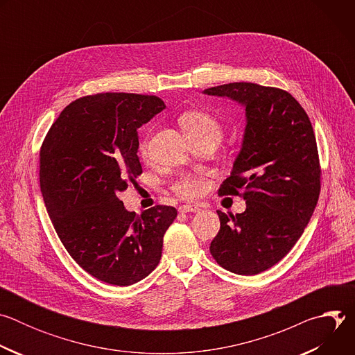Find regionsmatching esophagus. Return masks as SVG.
I'll use <instances>...</instances> for the list:
<instances>
[{
    "instance_id": "obj_1",
    "label": "esophagus",
    "mask_w": 355,
    "mask_h": 355,
    "mask_svg": "<svg viewBox=\"0 0 355 355\" xmlns=\"http://www.w3.org/2000/svg\"><path fill=\"white\" fill-rule=\"evenodd\" d=\"M178 211H180L181 214H187V212H198V211H199V207H196V205H181V207L178 208Z\"/></svg>"
}]
</instances>
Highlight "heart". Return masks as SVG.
<instances>
[{
	"instance_id": "obj_1",
	"label": "heart",
	"mask_w": 355,
	"mask_h": 355,
	"mask_svg": "<svg viewBox=\"0 0 355 355\" xmlns=\"http://www.w3.org/2000/svg\"><path fill=\"white\" fill-rule=\"evenodd\" d=\"M181 125L189 139L208 137V139H212L214 141H218L223 133L220 121L215 115L204 111L187 112L185 115L181 116ZM139 150H140V155L144 157L150 155L148 139H143L140 141ZM173 188L180 198L189 199L202 192V189H204V181L191 175H184L175 181Z\"/></svg>"
}]
</instances>
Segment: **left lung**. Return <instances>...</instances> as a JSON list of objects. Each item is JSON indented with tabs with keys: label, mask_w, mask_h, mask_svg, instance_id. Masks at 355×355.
I'll list each match as a JSON object with an SVG mask.
<instances>
[{
	"label": "left lung",
	"mask_w": 355,
	"mask_h": 355,
	"mask_svg": "<svg viewBox=\"0 0 355 355\" xmlns=\"http://www.w3.org/2000/svg\"><path fill=\"white\" fill-rule=\"evenodd\" d=\"M204 94L227 96L245 110L241 148L219 188L220 195H240L245 211H218L220 230L211 254L230 272L256 275L288 254L316 208L320 166L313 128L297 101L279 88L230 83Z\"/></svg>",
	"instance_id": "left-lung-1"
}]
</instances>
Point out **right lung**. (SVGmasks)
Segmentation results:
<instances>
[{"label":"right lung","instance_id":"add662e5","mask_svg":"<svg viewBox=\"0 0 355 355\" xmlns=\"http://www.w3.org/2000/svg\"><path fill=\"white\" fill-rule=\"evenodd\" d=\"M166 108L155 95L104 92L76 99L40 148V191L71 259L96 279L128 286L153 271L173 207L129 212L119 193L141 174L137 129Z\"/></svg>","mask_w":355,"mask_h":355}]
</instances>
